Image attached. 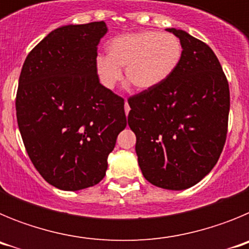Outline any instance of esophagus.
<instances>
[{
    "mask_svg": "<svg viewBox=\"0 0 249 249\" xmlns=\"http://www.w3.org/2000/svg\"><path fill=\"white\" fill-rule=\"evenodd\" d=\"M124 111H126V114H128L129 106H128V102H127V100H124Z\"/></svg>",
    "mask_w": 249,
    "mask_h": 249,
    "instance_id": "esophagus-1",
    "label": "esophagus"
}]
</instances>
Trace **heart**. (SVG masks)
<instances>
[{"mask_svg":"<svg viewBox=\"0 0 249 249\" xmlns=\"http://www.w3.org/2000/svg\"><path fill=\"white\" fill-rule=\"evenodd\" d=\"M107 57L97 56L94 70L105 89H112L122 78L140 91L160 87L175 72L182 57L179 39L171 34L141 31L121 35L106 47Z\"/></svg>","mask_w":249,"mask_h":249,"instance_id":"1","label":"heart"}]
</instances>
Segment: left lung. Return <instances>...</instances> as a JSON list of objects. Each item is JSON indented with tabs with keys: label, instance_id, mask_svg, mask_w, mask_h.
Wrapping results in <instances>:
<instances>
[{
	"label": "left lung",
	"instance_id": "8db88e82",
	"mask_svg": "<svg viewBox=\"0 0 249 249\" xmlns=\"http://www.w3.org/2000/svg\"><path fill=\"white\" fill-rule=\"evenodd\" d=\"M182 57L171 77L128 98V126L135 132L142 175L164 190L190 188L215 166L227 137L230 87L211 47L186 31Z\"/></svg>",
	"mask_w": 249,
	"mask_h": 249
}]
</instances>
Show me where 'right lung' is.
<instances>
[{"label":"right lung","instance_id":"right-lung-1","mask_svg":"<svg viewBox=\"0 0 249 249\" xmlns=\"http://www.w3.org/2000/svg\"><path fill=\"white\" fill-rule=\"evenodd\" d=\"M103 21L56 28L26 58L16 96L23 144L39 175L58 190L102 181L107 158L126 128L124 101L94 70Z\"/></svg>","mask_w":249,"mask_h":249}]
</instances>
